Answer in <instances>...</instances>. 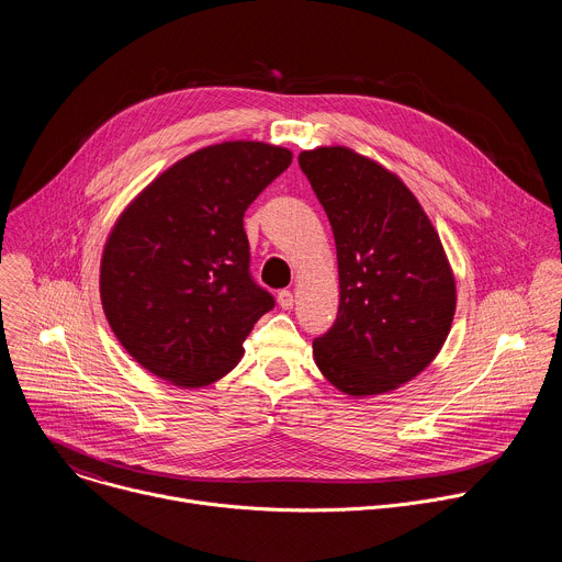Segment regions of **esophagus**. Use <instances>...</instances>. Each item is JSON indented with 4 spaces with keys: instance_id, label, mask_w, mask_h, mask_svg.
<instances>
[{
    "instance_id": "34e87169",
    "label": "esophagus",
    "mask_w": 562,
    "mask_h": 562,
    "mask_svg": "<svg viewBox=\"0 0 562 562\" xmlns=\"http://www.w3.org/2000/svg\"><path fill=\"white\" fill-rule=\"evenodd\" d=\"M278 302H280L282 308H293V293L289 289H282L278 293Z\"/></svg>"
}]
</instances>
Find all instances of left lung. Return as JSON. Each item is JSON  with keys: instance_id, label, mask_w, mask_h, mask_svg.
<instances>
[{"instance_id": "left-lung-1", "label": "left lung", "mask_w": 562, "mask_h": 562, "mask_svg": "<svg viewBox=\"0 0 562 562\" xmlns=\"http://www.w3.org/2000/svg\"><path fill=\"white\" fill-rule=\"evenodd\" d=\"M300 169L336 237L340 306L313 340L325 378L349 395L393 391L440 351L456 282L440 237L414 193L345 146L302 150Z\"/></svg>"}]
</instances>
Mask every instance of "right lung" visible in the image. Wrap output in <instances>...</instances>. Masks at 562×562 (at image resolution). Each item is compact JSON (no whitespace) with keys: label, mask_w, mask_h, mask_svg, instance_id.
<instances>
[{"label":"right lung","mask_w":562,"mask_h":562,"mask_svg":"<svg viewBox=\"0 0 562 562\" xmlns=\"http://www.w3.org/2000/svg\"><path fill=\"white\" fill-rule=\"evenodd\" d=\"M291 150L224 142L180 159L122 213L102 256L100 293L122 347L150 373L204 386L228 373L276 297L251 276L249 204Z\"/></svg>","instance_id":"obj_1"}]
</instances>
